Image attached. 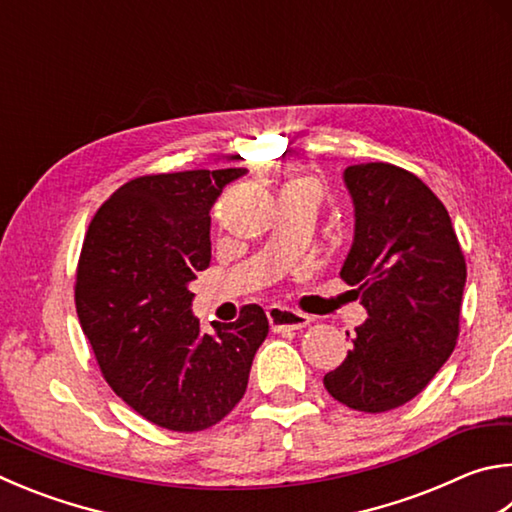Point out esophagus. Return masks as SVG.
I'll list each match as a JSON object with an SVG mask.
<instances>
[{
	"mask_svg": "<svg viewBox=\"0 0 512 512\" xmlns=\"http://www.w3.org/2000/svg\"><path fill=\"white\" fill-rule=\"evenodd\" d=\"M266 315L275 331H297V329H304L306 324L311 322L309 315L286 309V306H271V309L266 311Z\"/></svg>",
	"mask_w": 512,
	"mask_h": 512,
	"instance_id": "1",
	"label": "esophagus"
}]
</instances>
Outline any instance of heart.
Returning a JSON list of instances; mask_svg holds the SVG:
<instances>
[{
	"mask_svg": "<svg viewBox=\"0 0 512 512\" xmlns=\"http://www.w3.org/2000/svg\"><path fill=\"white\" fill-rule=\"evenodd\" d=\"M293 183H309V181H293Z\"/></svg>",
	"mask_w": 512,
	"mask_h": 512,
	"instance_id": "1",
	"label": "heart"
}]
</instances>
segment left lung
Listing matches in <instances>:
<instances>
[{
  "label": "left lung",
  "instance_id": "8db88e82",
  "mask_svg": "<svg viewBox=\"0 0 512 512\" xmlns=\"http://www.w3.org/2000/svg\"><path fill=\"white\" fill-rule=\"evenodd\" d=\"M345 183L356 237L340 277L369 318L324 387L351 410L380 414L421 394L457 347L466 257L448 210L416 174L360 163Z\"/></svg>",
  "mask_w": 512,
  "mask_h": 512
}]
</instances>
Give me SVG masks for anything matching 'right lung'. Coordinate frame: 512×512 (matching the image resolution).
I'll return each mask as SVG.
<instances>
[{"mask_svg": "<svg viewBox=\"0 0 512 512\" xmlns=\"http://www.w3.org/2000/svg\"><path fill=\"white\" fill-rule=\"evenodd\" d=\"M244 172L138 176L102 203L82 241L80 327L116 396L165 430L201 432L230 414L268 336L257 304L201 333L188 291L210 266L212 203Z\"/></svg>", "mask_w": 512, "mask_h": 512, "instance_id": "right-lung-1", "label": "right lung"}]
</instances>
